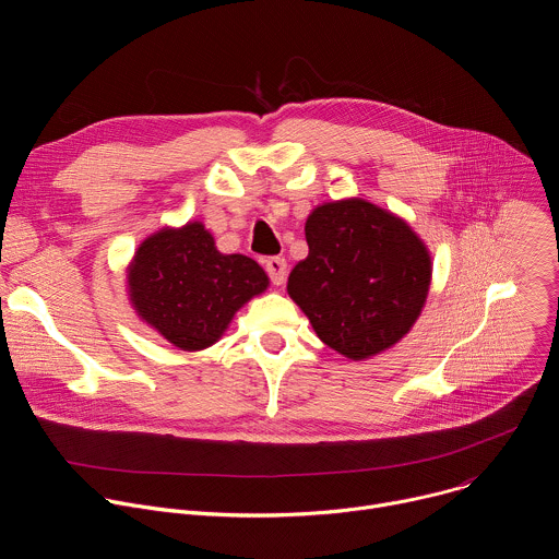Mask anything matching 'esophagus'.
Listing matches in <instances>:
<instances>
[{
  "label": "esophagus",
  "mask_w": 559,
  "mask_h": 559,
  "mask_svg": "<svg viewBox=\"0 0 559 559\" xmlns=\"http://www.w3.org/2000/svg\"><path fill=\"white\" fill-rule=\"evenodd\" d=\"M265 270H267V274H270L274 285H283L285 283V278H287V261L285 259H281V257L267 259L265 261Z\"/></svg>",
  "instance_id": "esophagus-1"
}]
</instances>
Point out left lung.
Listing matches in <instances>:
<instances>
[{"label":"left lung","mask_w":559,"mask_h":559,"mask_svg":"<svg viewBox=\"0 0 559 559\" xmlns=\"http://www.w3.org/2000/svg\"><path fill=\"white\" fill-rule=\"evenodd\" d=\"M309 254L287 292L328 347L352 360L401 341L425 307L431 257L407 221L369 201L318 205L305 223Z\"/></svg>","instance_id":"8db88e82"}]
</instances>
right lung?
<instances>
[{"label":"right lung","mask_w":559,"mask_h":559,"mask_svg":"<svg viewBox=\"0 0 559 559\" xmlns=\"http://www.w3.org/2000/svg\"><path fill=\"white\" fill-rule=\"evenodd\" d=\"M270 285L243 254H221L203 223L147 236L128 265V294L141 321L183 352L214 345L234 313Z\"/></svg>","instance_id":"add662e5"}]
</instances>
